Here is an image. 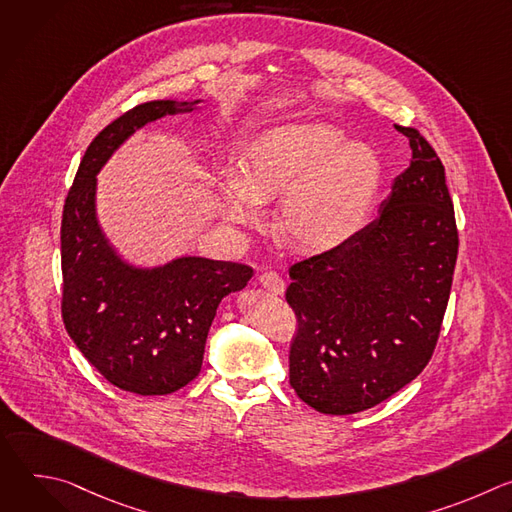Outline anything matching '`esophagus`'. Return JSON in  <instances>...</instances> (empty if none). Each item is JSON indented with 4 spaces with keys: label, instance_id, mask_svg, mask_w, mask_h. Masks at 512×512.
I'll return each mask as SVG.
<instances>
[{
    "label": "esophagus",
    "instance_id": "1",
    "mask_svg": "<svg viewBox=\"0 0 512 512\" xmlns=\"http://www.w3.org/2000/svg\"><path fill=\"white\" fill-rule=\"evenodd\" d=\"M259 283H261L265 289H269L271 294H275V296H281L283 291H285V281H283V277H281L279 273H275V271H265V273H261V275H259Z\"/></svg>",
    "mask_w": 512,
    "mask_h": 512
}]
</instances>
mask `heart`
I'll list each match as a JSON object with an SVG mask.
<instances>
[{
    "mask_svg": "<svg viewBox=\"0 0 512 512\" xmlns=\"http://www.w3.org/2000/svg\"><path fill=\"white\" fill-rule=\"evenodd\" d=\"M237 178L223 190V216L259 221V204L281 200L279 231L300 249L328 251L354 237L373 208L383 166L367 143L328 123L298 121L247 137L235 158Z\"/></svg>",
    "mask_w": 512,
    "mask_h": 512,
    "instance_id": "obj_1",
    "label": "heart"
}]
</instances>
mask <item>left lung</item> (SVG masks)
Wrapping results in <instances>:
<instances>
[{"label":"left lung","instance_id":"8db88e82","mask_svg":"<svg viewBox=\"0 0 512 512\" xmlns=\"http://www.w3.org/2000/svg\"><path fill=\"white\" fill-rule=\"evenodd\" d=\"M397 131L409 139L411 164L379 216L289 267L285 300L298 318L289 385L326 415L371 409L411 383L448 308L458 229L444 164L417 129Z\"/></svg>","mask_w":512,"mask_h":512}]
</instances>
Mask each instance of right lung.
<instances>
[{"instance_id": "add662e5", "label": "right lung", "mask_w": 512, "mask_h": 512, "mask_svg": "<svg viewBox=\"0 0 512 512\" xmlns=\"http://www.w3.org/2000/svg\"><path fill=\"white\" fill-rule=\"evenodd\" d=\"M194 103L150 101L111 121L87 148L62 210V320L68 336L115 387L168 395L198 377L216 308L247 285L245 263L180 257L162 267L125 263L101 233L97 174L145 123Z\"/></svg>"}]
</instances>
